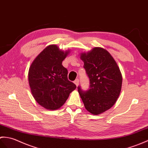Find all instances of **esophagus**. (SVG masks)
<instances>
[{
  "label": "esophagus",
  "instance_id": "obj_1",
  "mask_svg": "<svg viewBox=\"0 0 148 148\" xmlns=\"http://www.w3.org/2000/svg\"><path fill=\"white\" fill-rule=\"evenodd\" d=\"M74 84L77 85V86H78V85H79V80L78 79H76L75 81H74Z\"/></svg>",
  "mask_w": 148,
  "mask_h": 148
}]
</instances>
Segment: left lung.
Wrapping results in <instances>:
<instances>
[{"mask_svg":"<svg viewBox=\"0 0 148 148\" xmlns=\"http://www.w3.org/2000/svg\"><path fill=\"white\" fill-rule=\"evenodd\" d=\"M80 59L90 80V89L84 92L78 87L84 106L88 112L97 115L115 104L122 85V75L116 62L110 52L96 47L82 52Z\"/></svg>","mask_w":148,"mask_h":148,"instance_id":"8db88e82","label":"left lung"}]
</instances>
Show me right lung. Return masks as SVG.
<instances>
[{
    "label": "right lung",
    "mask_w": 148,
    "mask_h": 148,
    "mask_svg": "<svg viewBox=\"0 0 148 148\" xmlns=\"http://www.w3.org/2000/svg\"><path fill=\"white\" fill-rule=\"evenodd\" d=\"M70 51L56 45L45 47L32 62L28 71L31 92L41 106L56 110L65 103L77 86L68 80V70L62 65Z\"/></svg>",
    "instance_id": "right-lung-1"
}]
</instances>
